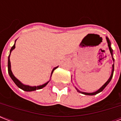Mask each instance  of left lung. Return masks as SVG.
I'll use <instances>...</instances> for the list:
<instances>
[{"label": "left lung", "mask_w": 121, "mask_h": 121, "mask_svg": "<svg viewBox=\"0 0 121 121\" xmlns=\"http://www.w3.org/2000/svg\"><path fill=\"white\" fill-rule=\"evenodd\" d=\"M106 40H107V44H108V47H109V51H110V53H111V56H112V60L113 61H114V64L112 65V73H111V77H109V78L108 79V80L106 82L104 83V84L102 85V86L100 87V88L98 90H97V91H95V92H92V93H88V92H81V91H80L78 89L76 86H75L76 88V90H77L78 92H79V93H81V94H84V95H96V94H99V93H100V92H101L102 90L104 89V88L106 87V86H107V85L109 84V82H111V79H112V78L113 77V73H114V58H113V50L111 48V41H110V40H109V39L107 38V36H106Z\"/></svg>", "instance_id": "left-lung-1"}]
</instances>
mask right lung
<instances>
[{
    "mask_svg": "<svg viewBox=\"0 0 121 121\" xmlns=\"http://www.w3.org/2000/svg\"><path fill=\"white\" fill-rule=\"evenodd\" d=\"M16 40H17V39H16ZM16 40L15 41V43H14V46H13L11 48V49H10V54H9V57H8V73H9V74L10 77L11 78V79L13 80V82L15 83V84H16V85H17V86L19 87V88H20L21 89H22V90H23L24 91H26V92H31V91H35V90L41 89V88H43V87H44V86H45L46 85H47L48 83H49V82L50 80H49L48 82H47L46 83H44V84L41 85H38V86H29V85H27L23 84V83H22L21 82H20V81L19 80H18L17 78L15 77V76H14V75H13V73H12V70H11V65H10V53H11V52H12V50L15 49V48H16V46L15 45H16ZM58 67V66L53 68V70H52V72H51V77H50V78H51V76H52V74H53V71H54L55 69H56Z\"/></svg>",
    "mask_w": 121,
    "mask_h": 121,
    "instance_id": "obj_1",
    "label": "right lung"
}]
</instances>
